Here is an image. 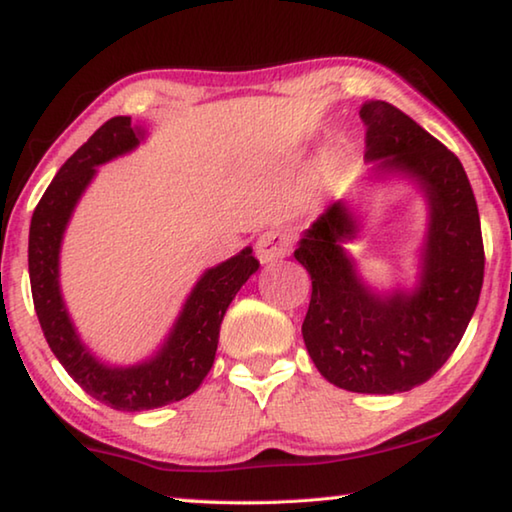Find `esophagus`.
Masks as SVG:
<instances>
[{
    "mask_svg": "<svg viewBox=\"0 0 512 512\" xmlns=\"http://www.w3.org/2000/svg\"><path fill=\"white\" fill-rule=\"evenodd\" d=\"M293 244H296V237H293L291 230H282V228H275V230H266L262 237L257 239V257L262 264H273L277 259L287 257Z\"/></svg>",
    "mask_w": 512,
    "mask_h": 512,
    "instance_id": "1",
    "label": "esophagus"
}]
</instances>
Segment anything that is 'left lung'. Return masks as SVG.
Here are the masks:
<instances>
[{"label": "left lung", "instance_id": "8db88e82", "mask_svg": "<svg viewBox=\"0 0 512 512\" xmlns=\"http://www.w3.org/2000/svg\"><path fill=\"white\" fill-rule=\"evenodd\" d=\"M359 115L372 171L400 173L427 196L420 282L393 293L363 284L341 246L357 235V219L336 201L293 253L311 275L302 339L334 386L393 395L431 379L461 343L483 287L481 221L463 164L445 144L386 101H366Z\"/></svg>", "mask_w": 512, "mask_h": 512}]
</instances>
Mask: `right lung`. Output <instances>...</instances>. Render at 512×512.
<instances>
[{"label": "right lung", "mask_w": 512, "mask_h": 512, "mask_svg": "<svg viewBox=\"0 0 512 512\" xmlns=\"http://www.w3.org/2000/svg\"><path fill=\"white\" fill-rule=\"evenodd\" d=\"M144 131L131 117H112L85 142L42 194L29 230V277L33 307L51 352L76 384L117 411H149L192 395L210 372L225 309L259 262L244 248L223 264L207 268L185 300L162 348L137 366H108L90 352L67 314L58 282L60 244L85 187L117 155L133 151Z\"/></svg>", "instance_id": "right-lung-1"}]
</instances>
